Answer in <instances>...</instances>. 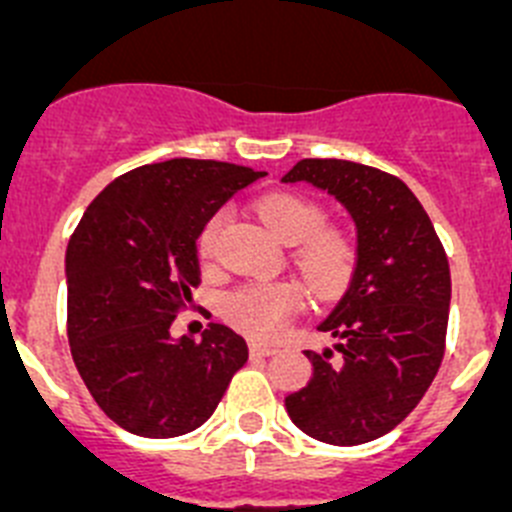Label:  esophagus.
Segmentation results:
<instances>
[{
  "instance_id": "1",
  "label": "esophagus",
  "mask_w": 512,
  "mask_h": 512,
  "mask_svg": "<svg viewBox=\"0 0 512 512\" xmlns=\"http://www.w3.org/2000/svg\"><path fill=\"white\" fill-rule=\"evenodd\" d=\"M275 352H278V349L270 347V344H257V342L250 344V354H252V357H273Z\"/></svg>"
}]
</instances>
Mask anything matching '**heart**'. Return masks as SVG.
Returning a JSON list of instances; mask_svg holds the SVG:
<instances>
[{"label":"heart","instance_id":"1","mask_svg":"<svg viewBox=\"0 0 512 512\" xmlns=\"http://www.w3.org/2000/svg\"><path fill=\"white\" fill-rule=\"evenodd\" d=\"M275 237L296 245V262L321 296L336 293L352 275L357 247L347 229L324 224V209L303 193L273 191L255 204ZM224 214H214L199 234V255L214 262L222 245ZM303 308L301 285L290 280L242 285L224 301V319L252 339H275Z\"/></svg>","mask_w":512,"mask_h":512}]
</instances>
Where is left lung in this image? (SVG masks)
I'll return each instance as SVG.
<instances>
[{
	"instance_id": "1",
	"label": "left lung",
	"mask_w": 512,
	"mask_h": 512,
	"mask_svg": "<svg viewBox=\"0 0 512 512\" xmlns=\"http://www.w3.org/2000/svg\"><path fill=\"white\" fill-rule=\"evenodd\" d=\"M306 181L342 201L357 224V267L319 331L336 352H306L313 377L285 398L311 439L357 446L393 431L421 403L441 367L451 275L421 201L400 178L352 160L306 158L283 183Z\"/></svg>"
}]
</instances>
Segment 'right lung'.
I'll use <instances>...</instances> for the list:
<instances>
[{
  "label": "right lung",
  "instance_id": "add662e5",
  "mask_svg": "<svg viewBox=\"0 0 512 512\" xmlns=\"http://www.w3.org/2000/svg\"><path fill=\"white\" fill-rule=\"evenodd\" d=\"M262 173L173 158L114 178L84 211L66 250L68 344L91 398L117 426L173 439L209 421L247 362V342L209 324L201 342L170 324L201 283L196 239Z\"/></svg>",
  "mask_w": 512,
  "mask_h": 512
}]
</instances>
